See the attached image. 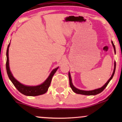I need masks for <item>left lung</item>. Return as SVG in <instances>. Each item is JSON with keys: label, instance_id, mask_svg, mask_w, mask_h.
Instances as JSON below:
<instances>
[{"label": "left lung", "instance_id": "8db88e82", "mask_svg": "<svg viewBox=\"0 0 122 122\" xmlns=\"http://www.w3.org/2000/svg\"><path fill=\"white\" fill-rule=\"evenodd\" d=\"M113 47H114V51L115 53H116V50H115V45L113 43L112 41H111ZM115 68H116V62H114V71H113L112 75L111 77L107 81V82H106L105 84L103 85V86L101 88H97V89H94V90H92V91H84V90H81V89H77V88H76L73 85L72 81V78H71V73L69 72V73H68V75H69V85L71 88H72V91L74 92H75L76 93H77V94H81V95H96L97 94H99V93H101V92L103 91V90L106 88V86H107V85L108 84V83L110 82L111 81V80L112 79L113 76H114L115 72Z\"/></svg>", "mask_w": 122, "mask_h": 122}]
</instances>
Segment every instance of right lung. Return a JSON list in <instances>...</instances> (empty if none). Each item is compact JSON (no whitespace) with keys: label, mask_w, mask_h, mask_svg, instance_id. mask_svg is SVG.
<instances>
[{"label":"right lung","mask_w":122,"mask_h":122,"mask_svg":"<svg viewBox=\"0 0 122 122\" xmlns=\"http://www.w3.org/2000/svg\"><path fill=\"white\" fill-rule=\"evenodd\" d=\"M10 45V42L9 45H8L6 52V70L8 77H9L10 80L11 81V82L15 86V88L21 93L26 95V96H36L45 93L47 91V90H48V88L49 87L50 83H51V81L53 75L56 72L57 70L58 69L59 67H57V68L53 69L51 73H50L48 77L47 78V79L43 83H42L41 84L36 85V86H29V85L22 84L20 82L18 81L17 80L15 79L14 77L12 75L11 72L10 71V69L9 58H8V50H9Z\"/></svg>","instance_id":"right-lung-1"}]
</instances>
